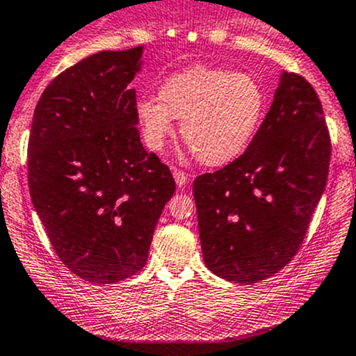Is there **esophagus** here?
<instances>
[{"mask_svg":"<svg viewBox=\"0 0 356 356\" xmlns=\"http://www.w3.org/2000/svg\"><path fill=\"white\" fill-rule=\"evenodd\" d=\"M173 177H175V181H177L178 188H183V186L186 185V179H188V175H186L185 171L178 170V168H173Z\"/></svg>","mask_w":356,"mask_h":356,"instance_id":"esophagus-1","label":"esophagus"}]
</instances>
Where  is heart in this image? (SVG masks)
Returning <instances> with one entry per match:
<instances>
[{
	"mask_svg": "<svg viewBox=\"0 0 356 356\" xmlns=\"http://www.w3.org/2000/svg\"><path fill=\"white\" fill-rule=\"evenodd\" d=\"M156 98H140L136 115L151 149H161L181 120L179 136L195 158L220 166L238 158L253 139L265 95L251 74L193 66L163 83Z\"/></svg>",
	"mask_w": 356,
	"mask_h": 356,
	"instance_id": "obj_1",
	"label": "heart"
}]
</instances>
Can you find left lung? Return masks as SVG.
<instances>
[{
  "label": "left lung",
  "mask_w": 356,
  "mask_h": 356,
  "mask_svg": "<svg viewBox=\"0 0 356 356\" xmlns=\"http://www.w3.org/2000/svg\"><path fill=\"white\" fill-rule=\"evenodd\" d=\"M331 137L319 97L284 72L246 151L193 181L204 261L236 284H258L292 261L323 197Z\"/></svg>",
  "instance_id": "obj_1"
}]
</instances>
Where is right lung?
Segmentation results:
<instances>
[{"label":"right lung","mask_w":356,"mask_h":356,"mask_svg":"<svg viewBox=\"0 0 356 356\" xmlns=\"http://www.w3.org/2000/svg\"><path fill=\"white\" fill-rule=\"evenodd\" d=\"M143 47L103 51L52 79L35 106L29 188L60 261L91 284H115L147 261L170 168L137 131L136 90Z\"/></svg>","instance_id":"right-lung-1"}]
</instances>
